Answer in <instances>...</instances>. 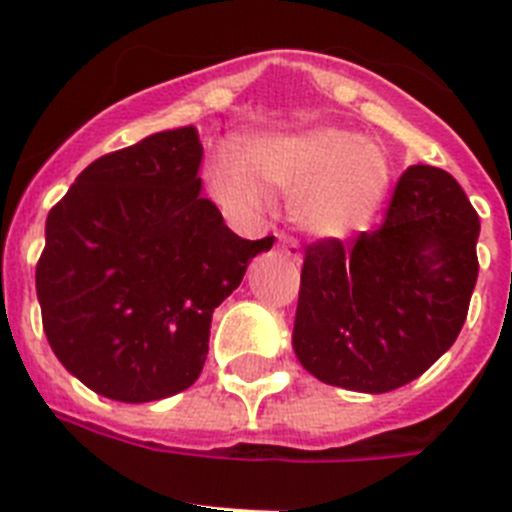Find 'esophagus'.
Returning a JSON list of instances; mask_svg holds the SVG:
<instances>
[{"instance_id":"34e87169","label":"esophagus","mask_w":512,"mask_h":512,"mask_svg":"<svg viewBox=\"0 0 512 512\" xmlns=\"http://www.w3.org/2000/svg\"><path fill=\"white\" fill-rule=\"evenodd\" d=\"M279 246L284 248V251L289 253V256H292V259L295 261H300V241H297V238H292V235H279Z\"/></svg>"}]
</instances>
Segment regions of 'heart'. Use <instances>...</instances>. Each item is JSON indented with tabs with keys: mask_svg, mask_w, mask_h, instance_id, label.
<instances>
[{
	"mask_svg": "<svg viewBox=\"0 0 512 512\" xmlns=\"http://www.w3.org/2000/svg\"><path fill=\"white\" fill-rule=\"evenodd\" d=\"M217 158L212 184L238 210H261L269 192L260 182L295 194L292 217L318 238H343L372 223L392 182L390 156L374 140L341 128L253 140L243 153Z\"/></svg>",
	"mask_w": 512,
	"mask_h": 512,
	"instance_id": "heart-1",
	"label": "heart"
}]
</instances>
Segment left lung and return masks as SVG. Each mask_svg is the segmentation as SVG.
<instances>
[{"label": "left lung", "mask_w": 512, "mask_h": 512, "mask_svg": "<svg viewBox=\"0 0 512 512\" xmlns=\"http://www.w3.org/2000/svg\"><path fill=\"white\" fill-rule=\"evenodd\" d=\"M477 238V210L449 171H402L377 230L305 248L292 333L300 364L372 395L418 379L467 320Z\"/></svg>", "instance_id": "8db88e82"}]
</instances>
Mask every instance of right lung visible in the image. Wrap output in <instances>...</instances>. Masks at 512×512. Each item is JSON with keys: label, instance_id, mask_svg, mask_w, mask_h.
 I'll list each match as a JSON object with an SVG mask.
<instances>
[{"label": "right lung", "instance_id": "add662e5", "mask_svg": "<svg viewBox=\"0 0 512 512\" xmlns=\"http://www.w3.org/2000/svg\"><path fill=\"white\" fill-rule=\"evenodd\" d=\"M194 128L104 153L45 220L35 266L43 330L79 382L153 402L197 382L212 312L274 235L246 241L200 197Z\"/></svg>", "mask_w": 512, "mask_h": 512}]
</instances>
